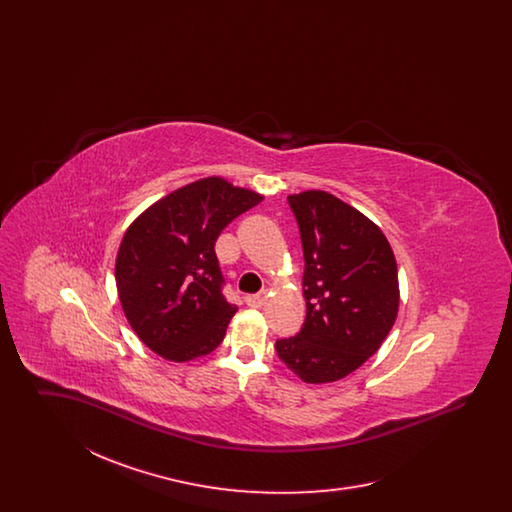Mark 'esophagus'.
I'll return each mask as SVG.
<instances>
[{
	"instance_id": "1",
	"label": "esophagus",
	"mask_w": 512,
	"mask_h": 512,
	"mask_svg": "<svg viewBox=\"0 0 512 512\" xmlns=\"http://www.w3.org/2000/svg\"><path fill=\"white\" fill-rule=\"evenodd\" d=\"M245 303L253 309H261L265 303H267V293H257V295H247L245 297Z\"/></svg>"
}]
</instances>
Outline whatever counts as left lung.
Wrapping results in <instances>:
<instances>
[{"label":"left lung","mask_w":512,"mask_h":512,"mask_svg":"<svg viewBox=\"0 0 512 512\" xmlns=\"http://www.w3.org/2000/svg\"><path fill=\"white\" fill-rule=\"evenodd\" d=\"M299 224L305 324L276 341L280 361L307 384L345 378L390 334L399 311L397 263L384 232L322 190L288 195Z\"/></svg>","instance_id":"1"}]
</instances>
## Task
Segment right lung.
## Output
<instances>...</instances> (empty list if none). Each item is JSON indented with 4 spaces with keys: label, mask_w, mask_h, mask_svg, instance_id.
I'll return each instance as SVG.
<instances>
[{
    "label": "right lung",
    "mask_w": 512,
    "mask_h": 512,
    "mask_svg": "<svg viewBox=\"0 0 512 512\" xmlns=\"http://www.w3.org/2000/svg\"><path fill=\"white\" fill-rule=\"evenodd\" d=\"M261 201L253 190L209 176L161 197L126 228L117 292L128 324L153 353L188 363L224 340L238 307L222 295L215 242Z\"/></svg>",
    "instance_id": "right-lung-1"
}]
</instances>
